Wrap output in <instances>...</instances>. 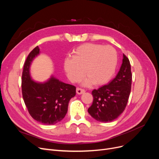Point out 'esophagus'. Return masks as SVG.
Segmentation results:
<instances>
[{
	"label": "esophagus",
	"mask_w": 159,
	"mask_h": 159,
	"mask_svg": "<svg viewBox=\"0 0 159 159\" xmlns=\"http://www.w3.org/2000/svg\"><path fill=\"white\" fill-rule=\"evenodd\" d=\"M76 92L77 93H78V95H80V94H82L85 92V90L84 89H81V88H76Z\"/></svg>",
	"instance_id": "1"
}]
</instances>
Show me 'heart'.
<instances>
[{
    "mask_svg": "<svg viewBox=\"0 0 159 159\" xmlns=\"http://www.w3.org/2000/svg\"><path fill=\"white\" fill-rule=\"evenodd\" d=\"M117 64V54L114 48L96 44H85L79 46L72 56L66 59L64 68L69 79L79 81L84 75L87 77L84 85H89L93 82L102 85L111 78Z\"/></svg>",
    "mask_w": 159,
    "mask_h": 159,
    "instance_id": "obj_1",
    "label": "heart"
}]
</instances>
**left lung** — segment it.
<instances>
[{"label":"left lung","mask_w":159,"mask_h":159,"mask_svg":"<svg viewBox=\"0 0 159 159\" xmlns=\"http://www.w3.org/2000/svg\"><path fill=\"white\" fill-rule=\"evenodd\" d=\"M132 74L128 57L123 54V62L116 77L98 89L92 91L93 103L88 113L99 122H111L125 109L131 89Z\"/></svg>","instance_id":"8db88e82"}]
</instances>
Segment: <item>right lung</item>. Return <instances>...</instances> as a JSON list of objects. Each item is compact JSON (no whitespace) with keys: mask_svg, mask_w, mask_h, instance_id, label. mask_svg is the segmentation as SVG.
<instances>
[{"mask_svg":"<svg viewBox=\"0 0 159 159\" xmlns=\"http://www.w3.org/2000/svg\"><path fill=\"white\" fill-rule=\"evenodd\" d=\"M40 54L38 46L28 54L22 75V93L24 102L31 117L44 125L61 121L68 111L70 100L75 95V87L51 78L44 83L32 80L30 66Z\"/></svg>","mask_w":159,"mask_h":159,"instance_id":"1","label":"right lung"}]
</instances>
